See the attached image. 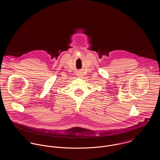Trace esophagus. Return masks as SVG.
I'll use <instances>...</instances> for the list:
<instances>
[{
  "label": "esophagus",
  "mask_w": 160,
  "mask_h": 160,
  "mask_svg": "<svg viewBox=\"0 0 160 160\" xmlns=\"http://www.w3.org/2000/svg\"><path fill=\"white\" fill-rule=\"evenodd\" d=\"M78 76H81V74L80 72H78Z\"/></svg>",
  "instance_id": "esophagus-1"
}]
</instances>
